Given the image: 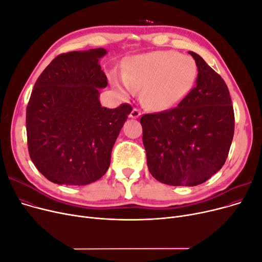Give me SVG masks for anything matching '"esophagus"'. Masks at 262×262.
<instances>
[{
    "label": "esophagus",
    "instance_id": "esophagus-1",
    "mask_svg": "<svg viewBox=\"0 0 262 262\" xmlns=\"http://www.w3.org/2000/svg\"><path fill=\"white\" fill-rule=\"evenodd\" d=\"M141 116V111L138 107H133L131 113H130V117L131 118H139Z\"/></svg>",
    "mask_w": 262,
    "mask_h": 262
}]
</instances>
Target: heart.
Instances as JSON below:
<instances>
[{"mask_svg":"<svg viewBox=\"0 0 262 262\" xmlns=\"http://www.w3.org/2000/svg\"><path fill=\"white\" fill-rule=\"evenodd\" d=\"M196 76L191 57L175 51H157L132 57L122 76H113L112 82L123 95L144 86L146 104L161 111L178 104L191 91Z\"/></svg>","mask_w":262,"mask_h":262,"instance_id":"obj_1","label":"heart"}]
</instances>
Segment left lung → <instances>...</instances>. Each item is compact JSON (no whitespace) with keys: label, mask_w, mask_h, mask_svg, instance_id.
<instances>
[{"label":"left lung","mask_w":262,"mask_h":262,"mask_svg":"<svg viewBox=\"0 0 262 262\" xmlns=\"http://www.w3.org/2000/svg\"><path fill=\"white\" fill-rule=\"evenodd\" d=\"M196 85L175 107L141 117L151 175L168 185L194 186L225 164L234 132L228 87L202 56L190 51Z\"/></svg>","instance_id":"left-lung-1"}]
</instances>
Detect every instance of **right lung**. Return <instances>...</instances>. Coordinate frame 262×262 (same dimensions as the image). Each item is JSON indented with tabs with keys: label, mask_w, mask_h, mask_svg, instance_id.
Returning <instances> with one entry per match:
<instances>
[{
	"label": "right lung",
	"mask_w": 262,
	"mask_h": 262,
	"mask_svg": "<svg viewBox=\"0 0 262 262\" xmlns=\"http://www.w3.org/2000/svg\"><path fill=\"white\" fill-rule=\"evenodd\" d=\"M103 48L57 55L37 79L27 106L29 154L51 182L85 185L106 172L112 148L132 106H101L107 78Z\"/></svg>",
	"instance_id": "obj_1"
}]
</instances>
